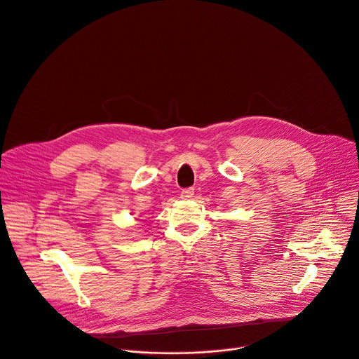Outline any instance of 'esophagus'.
<instances>
[{"instance_id":"obj_1","label":"esophagus","mask_w":359,"mask_h":359,"mask_svg":"<svg viewBox=\"0 0 359 359\" xmlns=\"http://www.w3.org/2000/svg\"><path fill=\"white\" fill-rule=\"evenodd\" d=\"M194 195H195V189L194 188H187V189L181 191V199H184V201L192 199Z\"/></svg>"}]
</instances>
